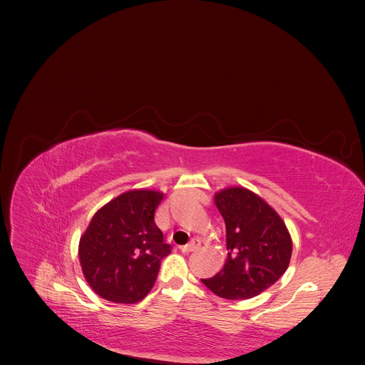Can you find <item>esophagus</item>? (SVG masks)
<instances>
[{
	"label": "esophagus",
	"instance_id": "obj_1",
	"mask_svg": "<svg viewBox=\"0 0 365 365\" xmlns=\"http://www.w3.org/2000/svg\"><path fill=\"white\" fill-rule=\"evenodd\" d=\"M200 247H201V240L197 239V237H195V239H192V240L189 242V244L184 245L181 250H182L184 252H192V251H196Z\"/></svg>",
	"mask_w": 365,
	"mask_h": 365
}]
</instances>
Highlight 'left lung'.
Wrapping results in <instances>:
<instances>
[{"label": "left lung", "mask_w": 365, "mask_h": 365, "mask_svg": "<svg viewBox=\"0 0 365 365\" xmlns=\"http://www.w3.org/2000/svg\"><path fill=\"white\" fill-rule=\"evenodd\" d=\"M215 204L225 220L228 254L220 272L202 283L227 300L256 297L288 269L289 231L272 207L244 187L217 192Z\"/></svg>", "instance_id": "1"}]
</instances>
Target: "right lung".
Listing matches in <instances>:
<instances>
[{
  "instance_id": "add662e5",
  "label": "right lung",
  "mask_w": 365,
  "mask_h": 365,
  "mask_svg": "<svg viewBox=\"0 0 365 365\" xmlns=\"http://www.w3.org/2000/svg\"><path fill=\"white\" fill-rule=\"evenodd\" d=\"M163 197L155 190L121 193L98 210L82 235V272L105 300L137 303L155 284L161 260L172 250L153 219Z\"/></svg>"
}]
</instances>
